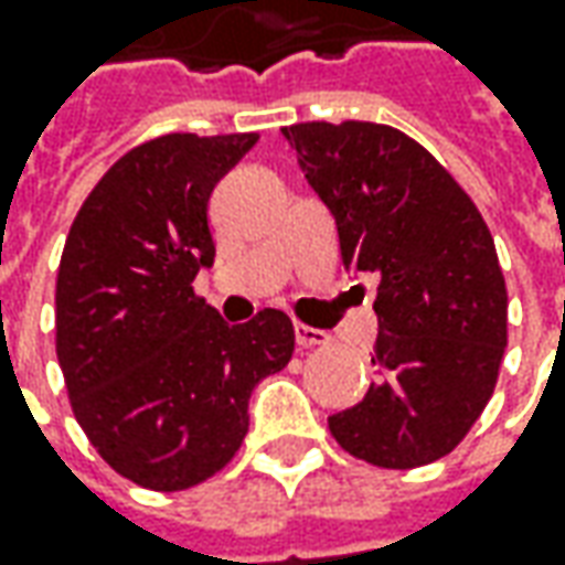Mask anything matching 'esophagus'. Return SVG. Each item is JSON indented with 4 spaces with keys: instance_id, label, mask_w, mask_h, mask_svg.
I'll list each match as a JSON object with an SVG mask.
<instances>
[{
    "instance_id": "obj_1",
    "label": "esophagus",
    "mask_w": 565,
    "mask_h": 565,
    "mask_svg": "<svg viewBox=\"0 0 565 565\" xmlns=\"http://www.w3.org/2000/svg\"><path fill=\"white\" fill-rule=\"evenodd\" d=\"M294 334H297L300 350H312V347L328 343V334H324V331H319V328H309V324H302V321H297V324H294Z\"/></svg>"
}]
</instances>
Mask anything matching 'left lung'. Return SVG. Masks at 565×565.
Listing matches in <instances>:
<instances>
[{"mask_svg":"<svg viewBox=\"0 0 565 565\" xmlns=\"http://www.w3.org/2000/svg\"><path fill=\"white\" fill-rule=\"evenodd\" d=\"M331 209L347 268L379 278L381 379L328 418L350 457L416 469L447 457L494 394L507 281L469 193L425 147L375 121L281 127Z\"/></svg>","mask_w":565,"mask_h":565,"instance_id":"1","label":"left lung"}]
</instances>
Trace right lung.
I'll use <instances>...</instances> for the list:
<instances>
[{
    "label": "right lung",
    "instance_id": "1",
    "mask_svg": "<svg viewBox=\"0 0 565 565\" xmlns=\"http://www.w3.org/2000/svg\"><path fill=\"white\" fill-rule=\"evenodd\" d=\"M256 134H166L125 152L71 224L55 278V353L71 409L118 476L193 488L234 459L253 387L294 356V324H246L193 294L215 259L209 196Z\"/></svg>",
    "mask_w": 565,
    "mask_h": 565
}]
</instances>
